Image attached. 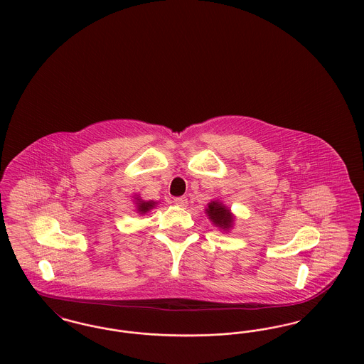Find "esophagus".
I'll list each match as a JSON object with an SVG mask.
<instances>
[{"label": "esophagus", "mask_w": 364, "mask_h": 364, "mask_svg": "<svg viewBox=\"0 0 364 364\" xmlns=\"http://www.w3.org/2000/svg\"><path fill=\"white\" fill-rule=\"evenodd\" d=\"M173 202L180 208H186L188 203V199L186 196H178V198H174Z\"/></svg>", "instance_id": "34e87169"}]
</instances>
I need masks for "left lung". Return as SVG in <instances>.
<instances>
[{
	"label": "left lung",
	"instance_id": "1",
	"mask_svg": "<svg viewBox=\"0 0 364 364\" xmlns=\"http://www.w3.org/2000/svg\"><path fill=\"white\" fill-rule=\"evenodd\" d=\"M206 214L214 225L218 226L225 232L233 225L235 217L232 215L230 210L226 208L225 205H223L220 200L210 202L206 208Z\"/></svg>",
	"mask_w": 364,
	"mask_h": 364
}]
</instances>
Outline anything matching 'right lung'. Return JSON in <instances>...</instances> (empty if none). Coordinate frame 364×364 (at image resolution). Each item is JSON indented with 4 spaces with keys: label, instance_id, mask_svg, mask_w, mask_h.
Instances as JSON below:
<instances>
[{
    "label": "right lung",
    "instance_id": "1",
    "mask_svg": "<svg viewBox=\"0 0 364 364\" xmlns=\"http://www.w3.org/2000/svg\"><path fill=\"white\" fill-rule=\"evenodd\" d=\"M136 208H138L139 214H146V213H149L151 208H154L156 203V202H153V200H149V202H146V200H141V199H139L136 198Z\"/></svg>",
    "mask_w": 364,
    "mask_h": 364
}]
</instances>
